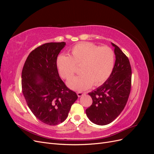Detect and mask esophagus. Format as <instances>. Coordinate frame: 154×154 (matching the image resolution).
I'll return each instance as SVG.
<instances>
[{
    "label": "esophagus",
    "instance_id": "obj_1",
    "mask_svg": "<svg viewBox=\"0 0 154 154\" xmlns=\"http://www.w3.org/2000/svg\"><path fill=\"white\" fill-rule=\"evenodd\" d=\"M86 94V92H77V95H78V96L79 97L82 96L83 95H84V94Z\"/></svg>",
    "mask_w": 154,
    "mask_h": 154
}]
</instances>
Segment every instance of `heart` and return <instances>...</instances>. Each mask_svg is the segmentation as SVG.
Wrapping results in <instances>:
<instances>
[{
	"label": "heart",
	"mask_w": 154,
	"mask_h": 154,
	"mask_svg": "<svg viewBox=\"0 0 154 154\" xmlns=\"http://www.w3.org/2000/svg\"><path fill=\"white\" fill-rule=\"evenodd\" d=\"M114 53L109 47H98L88 42L78 44L70 51L69 57H58L57 66L60 75L69 80L80 67L82 73L67 82V85L73 90L82 91L94 84H103L109 78L114 66Z\"/></svg>",
	"instance_id": "obj_1"
}]
</instances>
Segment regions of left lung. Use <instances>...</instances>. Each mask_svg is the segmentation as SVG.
Returning a JSON list of instances; mask_svg holds the SVG:
<instances>
[{"instance_id":"obj_1","label":"left lung","mask_w":154,"mask_h":154,"mask_svg":"<svg viewBox=\"0 0 154 154\" xmlns=\"http://www.w3.org/2000/svg\"><path fill=\"white\" fill-rule=\"evenodd\" d=\"M115 64L110 76L103 85L88 93L92 103L85 110L91 122L98 125L112 122L124 109L131 88L132 70L128 58L117 45Z\"/></svg>"}]
</instances>
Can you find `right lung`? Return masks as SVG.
<instances>
[{"mask_svg":"<svg viewBox=\"0 0 154 154\" xmlns=\"http://www.w3.org/2000/svg\"><path fill=\"white\" fill-rule=\"evenodd\" d=\"M66 42L44 44L30 53L22 71V92L29 109L37 119L57 125L67 118L78 99L60 78L57 60Z\"/></svg>","mask_w":154,"mask_h":154,"instance_id":"obj_1","label":"right lung"}]
</instances>
